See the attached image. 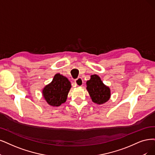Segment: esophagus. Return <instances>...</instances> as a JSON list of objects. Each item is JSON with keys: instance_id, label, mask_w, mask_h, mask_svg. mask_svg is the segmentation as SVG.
I'll return each mask as SVG.
<instances>
[{"instance_id": "obj_1", "label": "esophagus", "mask_w": 155, "mask_h": 155, "mask_svg": "<svg viewBox=\"0 0 155 155\" xmlns=\"http://www.w3.org/2000/svg\"><path fill=\"white\" fill-rule=\"evenodd\" d=\"M74 83L77 85V86H82L83 85V80L81 78H78L77 79H76L75 81H74Z\"/></svg>"}]
</instances>
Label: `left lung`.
Returning a JSON list of instances; mask_svg holds the SVG:
<instances>
[{
  "instance_id": "left-lung-1",
  "label": "left lung",
  "mask_w": 155,
  "mask_h": 155,
  "mask_svg": "<svg viewBox=\"0 0 155 155\" xmlns=\"http://www.w3.org/2000/svg\"><path fill=\"white\" fill-rule=\"evenodd\" d=\"M88 93L92 101L96 104H104L109 100L111 93L110 89L101 81L97 74L91 75V78L86 82Z\"/></svg>"
}]
</instances>
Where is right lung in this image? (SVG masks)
<instances>
[{
	"mask_svg": "<svg viewBox=\"0 0 155 155\" xmlns=\"http://www.w3.org/2000/svg\"><path fill=\"white\" fill-rule=\"evenodd\" d=\"M71 87L70 81L66 77L57 73L52 81L43 89V96L50 106L59 107L66 102Z\"/></svg>",
	"mask_w": 155,
	"mask_h": 155,
	"instance_id": "add662e5",
	"label": "right lung"
}]
</instances>
